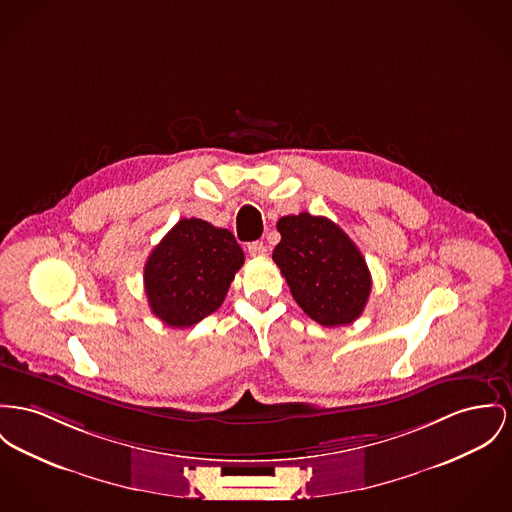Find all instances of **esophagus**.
I'll list each match as a JSON object with an SVG mask.
<instances>
[{
  "label": "esophagus",
  "mask_w": 512,
  "mask_h": 512,
  "mask_svg": "<svg viewBox=\"0 0 512 512\" xmlns=\"http://www.w3.org/2000/svg\"><path fill=\"white\" fill-rule=\"evenodd\" d=\"M248 252H250V256H264L268 252V248L264 246V242L254 240V242L248 244Z\"/></svg>",
  "instance_id": "34e87169"
}]
</instances>
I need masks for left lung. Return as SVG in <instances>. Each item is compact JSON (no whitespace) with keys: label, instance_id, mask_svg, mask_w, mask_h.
Returning a JSON list of instances; mask_svg holds the SVG:
<instances>
[{"label":"left lung","instance_id":"left-lung-1","mask_svg":"<svg viewBox=\"0 0 512 512\" xmlns=\"http://www.w3.org/2000/svg\"><path fill=\"white\" fill-rule=\"evenodd\" d=\"M273 262L293 299L322 326L357 320L371 295V272L355 242L326 217L299 213L277 221Z\"/></svg>","mask_w":512,"mask_h":512}]
</instances>
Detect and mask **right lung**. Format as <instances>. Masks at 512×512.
Instances as JSON below:
<instances>
[{
	"label": "right lung",
	"instance_id": "right-lung-1",
	"mask_svg": "<svg viewBox=\"0 0 512 512\" xmlns=\"http://www.w3.org/2000/svg\"><path fill=\"white\" fill-rule=\"evenodd\" d=\"M242 264L244 252L231 231L180 219L143 268L151 312L172 328L198 324L221 307Z\"/></svg>",
	"mask_w": 512,
	"mask_h": 512
}]
</instances>
